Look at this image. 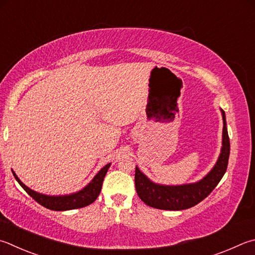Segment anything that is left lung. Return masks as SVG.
Masks as SVG:
<instances>
[{
  "label": "left lung",
  "mask_w": 255,
  "mask_h": 255,
  "mask_svg": "<svg viewBox=\"0 0 255 255\" xmlns=\"http://www.w3.org/2000/svg\"><path fill=\"white\" fill-rule=\"evenodd\" d=\"M223 115V141L219 160L204 178L195 184L164 186L150 182L139 169L135 170V185L138 196L147 204L158 210L180 211L195 206L212 193L223 177L229 164L230 138L226 128L225 114Z\"/></svg>",
  "instance_id": "obj_1"
}]
</instances>
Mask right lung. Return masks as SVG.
I'll list each match as a JSON object with an SVG mask.
<instances>
[{
  "label": "right lung",
  "instance_id": "1",
  "mask_svg": "<svg viewBox=\"0 0 255 255\" xmlns=\"http://www.w3.org/2000/svg\"><path fill=\"white\" fill-rule=\"evenodd\" d=\"M110 164H107L105 167L100 170V172L95 176V178L91 180L89 185L82 189V191L71 194V195L66 196H48L43 195V194H39L34 191H32L29 187H26L14 172L13 176H14L17 183L21 185L23 189L29 194V195L33 198L35 202H38L40 205L49 208L52 211H68V210H76V208H81L90 205L91 203H94L97 197L100 194L101 187H103V182L106 174L108 172Z\"/></svg>",
  "mask_w": 255,
  "mask_h": 255
}]
</instances>
